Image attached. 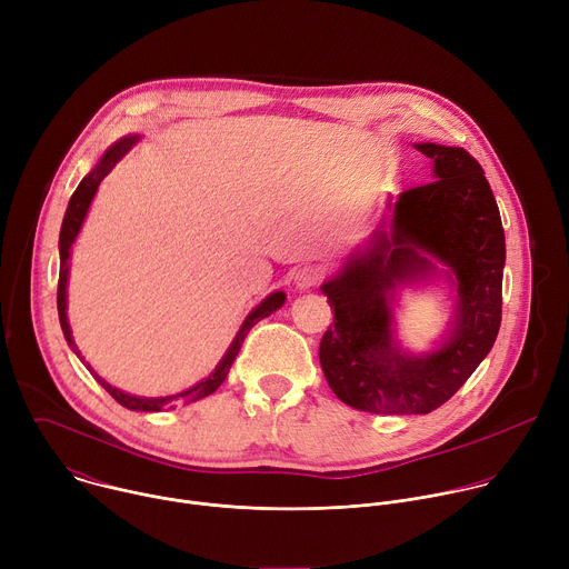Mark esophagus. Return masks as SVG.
Instances as JSON below:
<instances>
[{"label":"esophagus","instance_id":"obj_1","mask_svg":"<svg viewBox=\"0 0 569 569\" xmlns=\"http://www.w3.org/2000/svg\"><path fill=\"white\" fill-rule=\"evenodd\" d=\"M319 281H321V270H319L317 266H303V268H299V270L295 272V283H297V288H301V290L317 286Z\"/></svg>","mask_w":569,"mask_h":569}]
</instances>
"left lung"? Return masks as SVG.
<instances>
[{"label": "left lung", "instance_id": "1", "mask_svg": "<svg viewBox=\"0 0 569 569\" xmlns=\"http://www.w3.org/2000/svg\"><path fill=\"white\" fill-rule=\"evenodd\" d=\"M435 161L432 182L402 191L389 233L378 227L321 286L336 310L319 342L333 393L373 415H428L455 396L489 356L502 321L505 229L493 191L463 148L417 143ZM443 262L458 288L451 336L432 355L399 351L390 331V297L402 282L436 273Z\"/></svg>", "mask_w": 569, "mask_h": 569}]
</instances>
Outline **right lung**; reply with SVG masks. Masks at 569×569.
Wrapping results in <instances>:
<instances>
[{"mask_svg":"<svg viewBox=\"0 0 569 569\" xmlns=\"http://www.w3.org/2000/svg\"><path fill=\"white\" fill-rule=\"evenodd\" d=\"M137 139H139V137H123V139H119L114 146H110V148L106 150V154L101 157L99 164H97L83 180H80L78 189L73 191L71 200H69V204H67V213H64L62 227H60V242H58V246H60L58 317H60V327H62V333H64L67 345L71 347V351H73L80 360H83V356H80L76 342L71 340V329H69V321H67V274H69V254H71V246H73V240H76L80 227H83V220H86V216H88V209H90V204H92V200H94V193H97L99 184H101L103 178L112 171V167L117 164V161L137 143ZM283 301H286V295H283L281 290H277V292H272L270 297H266V299L246 317V321H242L240 331L236 333L231 347L227 349V353L222 356V360L218 362V367L211 371V376L204 378V380H200V382L193 385L191 389H187V391H182V393H176V396H161V398L132 396V393H126V391L112 387L110 382H106L90 365H86V367H88L90 373L99 380V385H101L119 405H123V408L137 410V412H161V410H171V408H178L180 402L187 405V402H193V400H200V398L213 393V391L222 385V380L227 378V373H229V369H231V362L236 360V356H238L242 342H246L250 329L254 327L257 321H261L263 317H268L270 312L279 310V308L283 306Z\"/></svg>","mask_w":569,"mask_h":569,"instance_id":"right-lung-1","label":"right lung"}]
</instances>
